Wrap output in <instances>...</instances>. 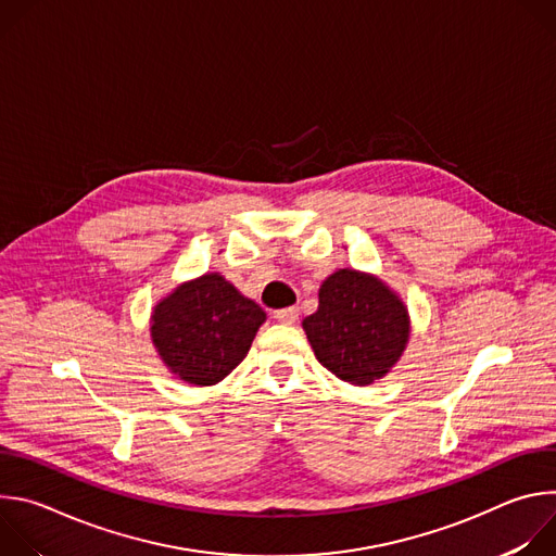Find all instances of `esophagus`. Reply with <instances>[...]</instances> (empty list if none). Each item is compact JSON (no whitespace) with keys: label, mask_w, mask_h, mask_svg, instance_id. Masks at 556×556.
Instances as JSON below:
<instances>
[{"label":"esophagus","mask_w":556,"mask_h":556,"mask_svg":"<svg viewBox=\"0 0 556 556\" xmlns=\"http://www.w3.org/2000/svg\"><path fill=\"white\" fill-rule=\"evenodd\" d=\"M275 319L283 326H292L299 321V307H281L275 312Z\"/></svg>","instance_id":"34e87169"}]
</instances>
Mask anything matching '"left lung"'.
<instances>
[{"label": "left lung", "instance_id": "left-lung-1", "mask_svg": "<svg viewBox=\"0 0 556 556\" xmlns=\"http://www.w3.org/2000/svg\"><path fill=\"white\" fill-rule=\"evenodd\" d=\"M319 363L350 384H371L403 356L409 312L374 275L341 268L319 290V309L303 319Z\"/></svg>", "mask_w": 556, "mask_h": 556}]
</instances>
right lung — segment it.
I'll return each instance as SVG.
<instances>
[{"label":"right lung","instance_id":"1","mask_svg":"<svg viewBox=\"0 0 556 556\" xmlns=\"http://www.w3.org/2000/svg\"><path fill=\"white\" fill-rule=\"evenodd\" d=\"M266 312L219 273L180 283L155 303L151 341L180 380L215 384L244 361Z\"/></svg>","mask_w":556,"mask_h":556}]
</instances>
